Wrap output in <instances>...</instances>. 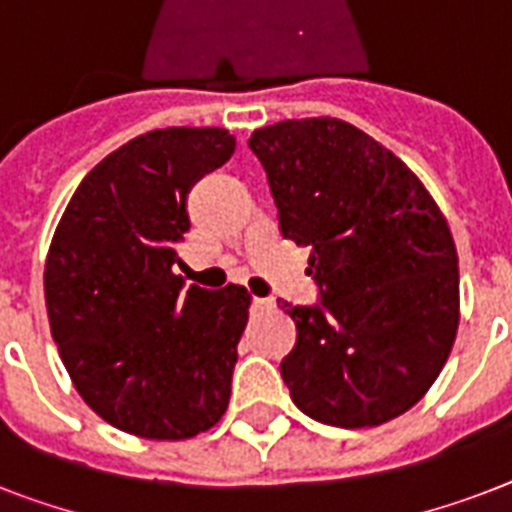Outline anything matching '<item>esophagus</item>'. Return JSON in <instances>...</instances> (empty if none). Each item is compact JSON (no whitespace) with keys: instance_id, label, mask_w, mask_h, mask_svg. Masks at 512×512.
Masks as SVG:
<instances>
[{"instance_id":"1","label":"esophagus","mask_w":512,"mask_h":512,"mask_svg":"<svg viewBox=\"0 0 512 512\" xmlns=\"http://www.w3.org/2000/svg\"><path fill=\"white\" fill-rule=\"evenodd\" d=\"M252 308L255 311H268V308H273V300L271 297H252Z\"/></svg>"}]
</instances>
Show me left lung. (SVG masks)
Segmentation results:
<instances>
[{
	"label": "left lung",
	"mask_w": 512,
	"mask_h": 512,
	"mask_svg": "<svg viewBox=\"0 0 512 512\" xmlns=\"http://www.w3.org/2000/svg\"><path fill=\"white\" fill-rule=\"evenodd\" d=\"M284 239L311 247L316 305H289L281 361L295 406L335 428H372L412 409L444 369L460 324L452 231L398 156L340 119L252 132Z\"/></svg>",
	"instance_id": "8db88e82"
}]
</instances>
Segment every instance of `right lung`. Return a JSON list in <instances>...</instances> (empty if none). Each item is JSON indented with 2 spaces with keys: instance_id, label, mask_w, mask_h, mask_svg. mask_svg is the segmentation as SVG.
Returning <instances> with one entry per match:
<instances>
[{
  "instance_id": "obj_1",
  "label": "right lung",
  "mask_w": 512,
  "mask_h": 512,
  "mask_svg": "<svg viewBox=\"0 0 512 512\" xmlns=\"http://www.w3.org/2000/svg\"><path fill=\"white\" fill-rule=\"evenodd\" d=\"M233 148L220 127L146 132L84 177L52 236V340L87 406L132 436L183 441L228 409L252 297L185 289L175 263L188 193Z\"/></svg>"
}]
</instances>
